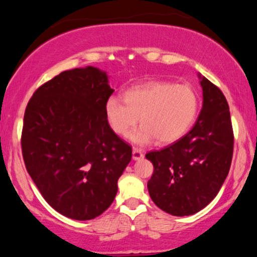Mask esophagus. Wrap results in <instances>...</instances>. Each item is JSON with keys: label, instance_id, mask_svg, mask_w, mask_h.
<instances>
[{"label": "esophagus", "instance_id": "esophagus-1", "mask_svg": "<svg viewBox=\"0 0 257 257\" xmlns=\"http://www.w3.org/2000/svg\"><path fill=\"white\" fill-rule=\"evenodd\" d=\"M143 158H144V154H143V152L139 150V149H136V147H134V150H133V159L135 161H137V160H141Z\"/></svg>", "mask_w": 257, "mask_h": 257}]
</instances>
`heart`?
Wrapping results in <instances>:
<instances>
[{"label":"heart","mask_w":257,"mask_h":257,"mask_svg":"<svg viewBox=\"0 0 257 257\" xmlns=\"http://www.w3.org/2000/svg\"><path fill=\"white\" fill-rule=\"evenodd\" d=\"M123 101L112 96L105 103V118L112 132L128 137L141 122L133 141L159 144L178 141L196 121L199 96L189 84L155 80L134 86L123 93Z\"/></svg>","instance_id":"1"}]
</instances>
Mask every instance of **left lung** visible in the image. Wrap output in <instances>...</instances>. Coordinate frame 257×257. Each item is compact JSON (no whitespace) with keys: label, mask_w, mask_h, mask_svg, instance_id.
I'll return each instance as SVG.
<instances>
[{"label":"left lung","mask_w":257,"mask_h":257,"mask_svg":"<svg viewBox=\"0 0 257 257\" xmlns=\"http://www.w3.org/2000/svg\"><path fill=\"white\" fill-rule=\"evenodd\" d=\"M203 107L184 137L145 156L154 171L147 182L155 205L171 215L197 213L212 202L227 178L233 154V130L227 99L219 87L199 76Z\"/></svg>","instance_id":"left-lung-1"}]
</instances>
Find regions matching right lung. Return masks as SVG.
<instances>
[{"label": "right lung", "instance_id": "right-lung-1", "mask_svg": "<svg viewBox=\"0 0 257 257\" xmlns=\"http://www.w3.org/2000/svg\"><path fill=\"white\" fill-rule=\"evenodd\" d=\"M113 92L105 72L77 68L38 87L26 107V169L45 201L73 220L94 219L111 205L132 160V146L105 118Z\"/></svg>", "mask_w": 257, "mask_h": 257}]
</instances>
